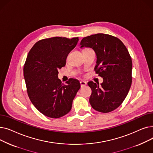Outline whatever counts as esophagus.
Returning a JSON list of instances; mask_svg holds the SVG:
<instances>
[{
	"label": "esophagus",
	"instance_id": "esophagus-1",
	"mask_svg": "<svg viewBox=\"0 0 153 153\" xmlns=\"http://www.w3.org/2000/svg\"><path fill=\"white\" fill-rule=\"evenodd\" d=\"M80 84H81V87H85L86 85V84H87V83L85 82H84V81H81V82H80Z\"/></svg>",
	"mask_w": 153,
	"mask_h": 153
}]
</instances>
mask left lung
<instances>
[{"label": "left lung", "mask_w": 153, "mask_h": 153, "mask_svg": "<svg viewBox=\"0 0 153 153\" xmlns=\"http://www.w3.org/2000/svg\"><path fill=\"white\" fill-rule=\"evenodd\" d=\"M80 45L81 48L94 50L97 56L94 70L103 79L101 86L88 82L92 89V107L102 113L115 110L126 98L132 82V61L127 48L118 38L103 33L84 37Z\"/></svg>", "instance_id": "left-lung-1"}]
</instances>
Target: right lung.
I'll list each match as a JSON object with an SVG mask.
<instances>
[{
  "label": "right lung",
  "mask_w": 153,
  "mask_h": 153,
  "mask_svg": "<svg viewBox=\"0 0 153 153\" xmlns=\"http://www.w3.org/2000/svg\"><path fill=\"white\" fill-rule=\"evenodd\" d=\"M79 38L53 37L39 40L29 51L23 67L28 97L36 108L44 115L60 118L71 110L79 81L69 79L64 84L58 79V69L65 66L70 51Z\"/></svg>",
  "instance_id": "obj_1"
}]
</instances>
